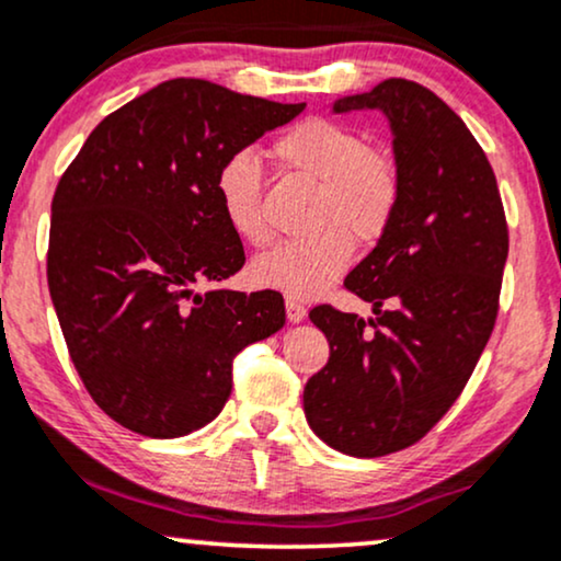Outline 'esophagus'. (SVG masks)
<instances>
[{
  "label": "esophagus",
  "instance_id": "34e87169",
  "mask_svg": "<svg viewBox=\"0 0 561 561\" xmlns=\"http://www.w3.org/2000/svg\"><path fill=\"white\" fill-rule=\"evenodd\" d=\"M285 308H287V319H289V323H300V321L308 316L306 306H302V302H300L298 298H287V300H285Z\"/></svg>",
  "mask_w": 561,
  "mask_h": 561
}]
</instances>
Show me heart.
<instances>
[{
  "mask_svg": "<svg viewBox=\"0 0 561 561\" xmlns=\"http://www.w3.org/2000/svg\"><path fill=\"white\" fill-rule=\"evenodd\" d=\"M274 157L289 170L319 182L313 201V238L289 240L259 255L251 266L255 285L289 298H316L340 279L353 261V240H376L387 229L400 198V178L387 153L366 148L363 138L329 119H306L274 144ZM219 211L240 240L263 245L261 164L251 151L225 159L214 180Z\"/></svg>",
  "mask_w": 561,
  "mask_h": 561,
  "instance_id": "obj_1",
  "label": "heart"
}]
</instances>
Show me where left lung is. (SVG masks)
Wrapping results in <instances>:
<instances>
[{
	"label": "left lung",
	"mask_w": 561,
	"mask_h": 561,
	"mask_svg": "<svg viewBox=\"0 0 561 561\" xmlns=\"http://www.w3.org/2000/svg\"><path fill=\"white\" fill-rule=\"evenodd\" d=\"M366 110L389 123L400 198L345 279L374 316L310 310L332 353L302 408L332 449L381 457L426 436L460 397L494 332L510 238L494 170L442 99L389 78L332 104Z\"/></svg>",
	"instance_id": "left-lung-1"
}]
</instances>
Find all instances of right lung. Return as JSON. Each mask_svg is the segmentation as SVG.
Returning <instances> with one entry per match:
<instances>
[{
    "instance_id": "add662e5",
    "label": "right lung",
    "mask_w": 561,
    "mask_h": 561,
    "mask_svg": "<svg viewBox=\"0 0 561 561\" xmlns=\"http://www.w3.org/2000/svg\"><path fill=\"white\" fill-rule=\"evenodd\" d=\"M302 110L167 80L101 119L59 180L51 302L88 394L119 426L151 438L204 428L229 400L234 355L285 327L274 289L201 285L245 263L216 172Z\"/></svg>"
}]
</instances>
